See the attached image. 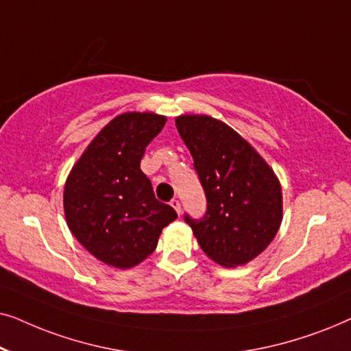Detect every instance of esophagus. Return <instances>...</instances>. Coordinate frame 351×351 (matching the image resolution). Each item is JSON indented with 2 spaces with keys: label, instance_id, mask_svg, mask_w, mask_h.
Segmentation results:
<instances>
[{
  "label": "esophagus",
  "instance_id": "obj_1",
  "mask_svg": "<svg viewBox=\"0 0 351 351\" xmlns=\"http://www.w3.org/2000/svg\"><path fill=\"white\" fill-rule=\"evenodd\" d=\"M171 206H172V208L176 209V213L180 215V213H182V208H180V201H179V199H176V198H174V199H171Z\"/></svg>",
  "mask_w": 351,
  "mask_h": 351
}]
</instances>
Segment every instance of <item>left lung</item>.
I'll return each instance as SVG.
<instances>
[{"instance_id": "left-lung-1", "label": "left lung", "mask_w": 351, "mask_h": 351, "mask_svg": "<svg viewBox=\"0 0 351 351\" xmlns=\"http://www.w3.org/2000/svg\"><path fill=\"white\" fill-rule=\"evenodd\" d=\"M176 126L195 161L208 210L185 215L206 256L219 265H246L265 251L282 220L281 184L239 134L209 114H180Z\"/></svg>"}]
</instances>
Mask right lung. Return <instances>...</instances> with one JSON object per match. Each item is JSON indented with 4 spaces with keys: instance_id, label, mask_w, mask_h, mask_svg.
Here are the masks:
<instances>
[{
    "instance_id": "add662e5",
    "label": "right lung",
    "mask_w": 351,
    "mask_h": 351,
    "mask_svg": "<svg viewBox=\"0 0 351 351\" xmlns=\"http://www.w3.org/2000/svg\"><path fill=\"white\" fill-rule=\"evenodd\" d=\"M166 124L152 112L114 117L71 167L64 189L70 232L97 261L126 270L153 254L162 228L177 219L155 198L141 169L145 147Z\"/></svg>"
}]
</instances>
